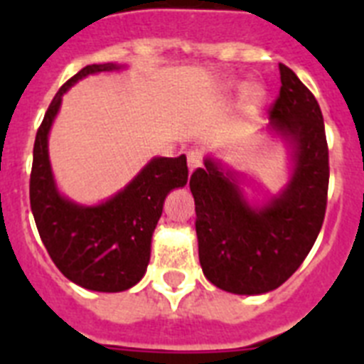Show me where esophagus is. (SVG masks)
<instances>
[{"instance_id":"1","label":"esophagus","mask_w":364,"mask_h":364,"mask_svg":"<svg viewBox=\"0 0 364 364\" xmlns=\"http://www.w3.org/2000/svg\"><path fill=\"white\" fill-rule=\"evenodd\" d=\"M188 166L189 171H195L197 167L202 166V153L198 149H193L188 153Z\"/></svg>"}]
</instances>
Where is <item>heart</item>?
I'll list each match as a JSON object with an SVG mask.
<instances>
[{
  "label": "heart",
  "mask_w": 364,
  "mask_h": 364,
  "mask_svg": "<svg viewBox=\"0 0 364 364\" xmlns=\"http://www.w3.org/2000/svg\"><path fill=\"white\" fill-rule=\"evenodd\" d=\"M242 92H252L253 98H259V96H260V92L257 91V89H255V91H252V89H250V87H242Z\"/></svg>",
  "instance_id": "1"
}]
</instances>
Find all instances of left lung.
Listing matches in <instances>:
<instances>
[{"mask_svg":"<svg viewBox=\"0 0 364 364\" xmlns=\"http://www.w3.org/2000/svg\"><path fill=\"white\" fill-rule=\"evenodd\" d=\"M279 70L282 85L269 109V127L288 142L294 160L281 195L252 205L233 173L211 159L189 180L202 272L230 294H266L288 281L310 253L326 213L330 166L323 112L290 67L279 63Z\"/></svg>","mask_w":364,"mask_h":364,"instance_id":"obj_1","label":"left lung"}]
</instances>
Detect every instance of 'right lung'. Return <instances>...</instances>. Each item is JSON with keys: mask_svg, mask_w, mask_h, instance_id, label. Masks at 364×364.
<instances>
[{"mask_svg": "<svg viewBox=\"0 0 364 364\" xmlns=\"http://www.w3.org/2000/svg\"><path fill=\"white\" fill-rule=\"evenodd\" d=\"M114 69L120 67L92 63L60 87L36 133L28 191L41 242L56 268L74 284L109 294L129 290L144 277L167 193L188 182V162L180 154L153 159L122 191L98 205L74 204L58 193L47 138L62 96L89 74Z\"/></svg>", "mask_w": 364, "mask_h": 364, "instance_id": "1", "label": "right lung"}]
</instances>
